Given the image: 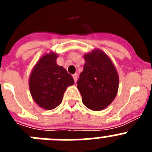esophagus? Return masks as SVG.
<instances>
[{
  "label": "esophagus",
  "instance_id": "obj_1",
  "mask_svg": "<svg viewBox=\"0 0 152 152\" xmlns=\"http://www.w3.org/2000/svg\"><path fill=\"white\" fill-rule=\"evenodd\" d=\"M72 77H73L75 82H76V81H77V74H74V75H72Z\"/></svg>",
  "mask_w": 152,
  "mask_h": 152
}]
</instances>
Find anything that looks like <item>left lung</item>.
Here are the masks:
<instances>
[{"label": "left lung", "instance_id": "8db88e82", "mask_svg": "<svg viewBox=\"0 0 152 152\" xmlns=\"http://www.w3.org/2000/svg\"><path fill=\"white\" fill-rule=\"evenodd\" d=\"M85 63L77 88L85 107L94 111L107 108L119 89V75L111 58L100 49L84 55Z\"/></svg>", "mask_w": 152, "mask_h": 152}]
</instances>
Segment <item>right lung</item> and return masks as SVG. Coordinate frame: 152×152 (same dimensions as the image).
<instances>
[{
	"instance_id": "add662e5",
	"label": "right lung",
	"mask_w": 152,
	"mask_h": 152,
	"mask_svg": "<svg viewBox=\"0 0 152 152\" xmlns=\"http://www.w3.org/2000/svg\"><path fill=\"white\" fill-rule=\"evenodd\" d=\"M58 56L52 50L45 52L35 64L29 77L31 96L39 107L46 110L60 105L67 88L75 84L72 75L56 63Z\"/></svg>"
}]
</instances>
